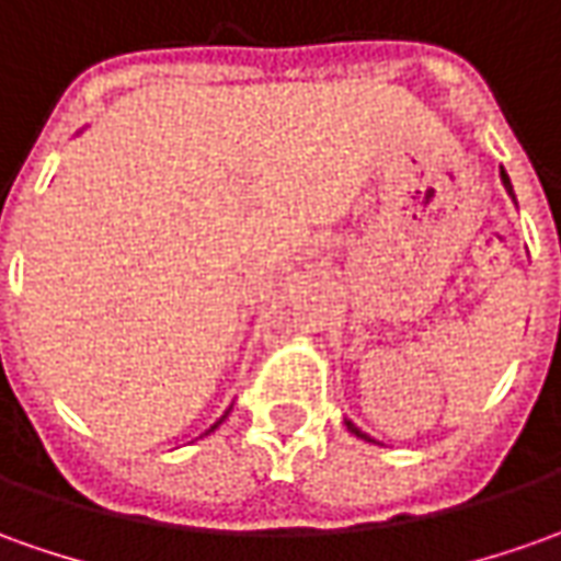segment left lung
I'll use <instances>...</instances> for the list:
<instances>
[{
    "label": "left lung",
    "mask_w": 561,
    "mask_h": 561,
    "mask_svg": "<svg viewBox=\"0 0 561 561\" xmlns=\"http://www.w3.org/2000/svg\"><path fill=\"white\" fill-rule=\"evenodd\" d=\"M501 181H504L506 193H510V196H513V202H516V193H513V184H510V174H506L504 169H501ZM344 424H346V430L353 433V436H359V439H365V442H375V439H371V436H368V433H365V430H359V426L353 424L350 417H344ZM375 445H377V442H375Z\"/></svg>",
    "instance_id": "obj_1"
}]
</instances>
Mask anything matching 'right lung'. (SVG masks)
Instances as JSON below:
<instances>
[{"label":"right lung","instance_id":"add662e5","mask_svg":"<svg viewBox=\"0 0 561 561\" xmlns=\"http://www.w3.org/2000/svg\"><path fill=\"white\" fill-rule=\"evenodd\" d=\"M227 414H230V411H227ZM227 414H224V417H220V421H217V424H211V430H205V436H208V433H215L217 426L224 424V421H227Z\"/></svg>","mask_w":561,"mask_h":561}]
</instances>
